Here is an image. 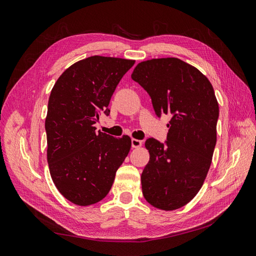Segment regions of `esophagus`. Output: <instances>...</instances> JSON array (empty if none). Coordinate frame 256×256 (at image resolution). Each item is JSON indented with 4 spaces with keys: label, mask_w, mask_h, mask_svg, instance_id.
<instances>
[{
    "label": "esophagus",
    "mask_w": 256,
    "mask_h": 256,
    "mask_svg": "<svg viewBox=\"0 0 256 256\" xmlns=\"http://www.w3.org/2000/svg\"><path fill=\"white\" fill-rule=\"evenodd\" d=\"M141 145H142V141L136 140V138H132V140H131V146H132V148H138Z\"/></svg>",
    "instance_id": "34e87169"
}]
</instances>
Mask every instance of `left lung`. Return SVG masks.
I'll use <instances>...</instances> for the list:
<instances>
[{"mask_svg":"<svg viewBox=\"0 0 256 256\" xmlns=\"http://www.w3.org/2000/svg\"><path fill=\"white\" fill-rule=\"evenodd\" d=\"M147 92L154 113L171 115L166 140L145 142L150 161L141 176L145 200L162 210L180 208L196 196L210 168L219 104L212 83L180 58L138 63L131 74Z\"/></svg>","mask_w":256,"mask_h":256,"instance_id":"left-lung-1","label":"left lung"}]
</instances>
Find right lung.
<instances>
[{
    "label": "right lung",
    "instance_id": "right-lung-1",
    "mask_svg": "<svg viewBox=\"0 0 256 256\" xmlns=\"http://www.w3.org/2000/svg\"><path fill=\"white\" fill-rule=\"evenodd\" d=\"M134 60L90 56L62 74L51 90L46 118L47 158L58 190L72 203L88 206L109 193L131 147L128 136L96 132L99 116Z\"/></svg>",
    "mask_w": 256,
    "mask_h": 256
}]
</instances>
